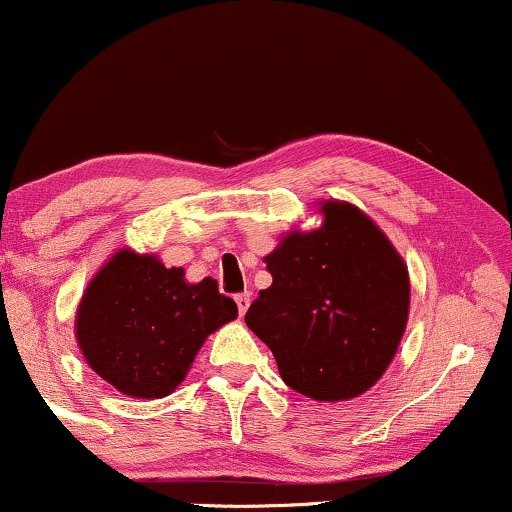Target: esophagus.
Returning a JSON list of instances; mask_svg holds the SVG:
<instances>
[{
	"mask_svg": "<svg viewBox=\"0 0 512 512\" xmlns=\"http://www.w3.org/2000/svg\"><path fill=\"white\" fill-rule=\"evenodd\" d=\"M236 304H238V314H245L248 312V307H250V293H238L236 295Z\"/></svg>",
	"mask_w": 512,
	"mask_h": 512,
	"instance_id": "34e87169",
	"label": "esophagus"
}]
</instances>
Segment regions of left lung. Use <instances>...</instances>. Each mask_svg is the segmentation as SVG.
I'll return each mask as SVG.
<instances>
[{
    "mask_svg": "<svg viewBox=\"0 0 512 512\" xmlns=\"http://www.w3.org/2000/svg\"><path fill=\"white\" fill-rule=\"evenodd\" d=\"M321 229L290 234L264 257L271 286L245 323L290 390L316 401L359 397L385 373L409 316V271L383 231L347 203Z\"/></svg>",
    "mask_w": 512,
    "mask_h": 512,
    "instance_id": "8db88e82",
    "label": "left lung"
}]
</instances>
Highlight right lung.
<instances>
[{
  "label": "right lung",
  "instance_id": "obj_1",
  "mask_svg": "<svg viewBox=\"0 0 512 512\" xmlns=\"http://www.w3.org/2000/svg\"><path fill=\"white\" fill-rule=\"evenodd\" d=\"M238 307L217 281L191 286L184 269L120 250L89 283L77 307V342L87 364L129 397H167L205 338Z\"/></svg>",
  "mask_w": 512,
  "mask_h": 512
}]
</instances>
